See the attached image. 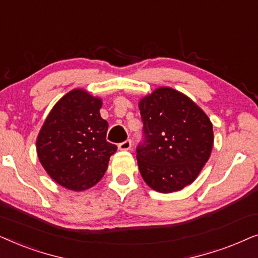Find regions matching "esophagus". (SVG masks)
Returning a JSON list of instances; mask_svg holds the SVG:
<instances>
[{"mask_svg":"<svg viewBox=\"0 0 258 258\" xmlns=\"http://www.w3.org/2000/svg\"><path fill=\"white\" fill-rule=\"evenodd\" d=\"M131 146H132V140L131 139H127V140H125V142L120 143L118 145L119 150H121V151L130 150V149H131Z\"/></svg>","mask_w":258,"mask_h":258,"instance_id":"obj_1","label":"esophagus"}]
</instances>
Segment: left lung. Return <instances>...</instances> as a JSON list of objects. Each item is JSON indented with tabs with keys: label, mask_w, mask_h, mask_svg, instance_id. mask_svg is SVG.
<instances>
[{
	"label": "left lung",
	"mask_w": 258,
	"mask_h": 258,
	"mask_svg": "<svg viewBox=\"0 0 258 258\" xmlns=\"http://www.w3.org/2000/svg\"><path fill=\"white\" fill-rule=\"evenodd\" d=\"M143 139L137 160L146 184L158 192L179 191L191 184L210 157L212 123L186 95L158 88L139 104Z\"/></svg>",
	"instance_id": "1"
}]
</instances>
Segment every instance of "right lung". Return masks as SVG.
Instances as JSON below:
<instances>
[{
  "label": "right lung",
  "instance_id": "add662e5",
  "mask_svg": "<svg viewBox=\"0 0 258 258\" xmlns=\"http://www.w3.org/2000/svg\"><path fill=\"white\" fill-rule=\"evenodd\" d=\"M101 100L74 89L47 116L36 142L47 173L62 186L82 191L97 184L116 151L106 140L108 123L100 116Z\"/></svg>",
  "mask_w": 258,
  "mask_h": 258
}]
</instances>
